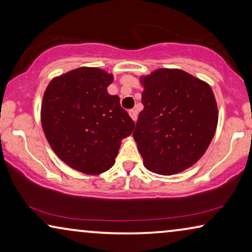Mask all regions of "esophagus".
<instances>
[{
    "label": "esophagus",
    "mask_w": 252,
    "mask_h": 252,
    "mask_svg": "<svg viewBox=\"0 0 252 252\" xmlns=\"http://www.w3.org/2000/svg\"><path fill=\"white\" fill-rule=\"evenodd\" d=\"M129 116H130V118H132L134 122H135L136 120V118H137V111L135 109H132V110H129Z\"/></svg>",
    "instance_id": "1"
}]
</instances>
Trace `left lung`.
<instances>
[{"label": "left lung", "mask_w": 252, "mask_h": 252, "mask_svg": "<svg viewBox=\"0 0 252 252\" xmlns=\"http://www.w3.org/2000/svg\"><path fill=\"white\" fill-rule=\"evenodd\" d=\"M142 104L133 133L149 171L172 175L194 165L208 149L218 109L208 84L187 72L158 68L143 78Z\"/></svg>", "instance_id": "left-lung-1"}]
</instances>
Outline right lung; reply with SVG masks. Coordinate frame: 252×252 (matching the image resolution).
Wrapping results in <instances>:
<instances>
[{
	"label": "right lung",
	"mask_w": 252,
	"mask_h": 252,
	"mask_svg": "<svg viewBox=\"0 0 252 252\" xmlns=\"http://www.w3.org/2000/svg\"><path fill=\"white\" fill-rule=\"evenodd\" d=\"M113 77L95 67H79L50 81L41 106V123L50 147L64 163L87 174L115 164L120 141L135 123L108 94Z\"/></svg>",
	"instance_id": "add662e5"
}]
</instances>
